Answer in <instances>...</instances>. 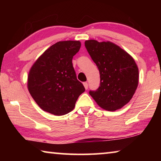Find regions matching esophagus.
Listing matches in <instances>:
<instances>
[{
	"mask_svg": "<svg viewBox=\"0 0 161 161\" xmlns=\"http://www.w3.org/2000/svg\"><path fill=\"white\" fill-rule=\"evenodd\" d=\"M83 84H84V88H85V89H88V83H87V82H84Z\"/></svg>",
	"mask_w": 161,
	"mask_h": 161,
	"instance_id": "34e87169",
	"label": "esophagus"
}]
</instances>
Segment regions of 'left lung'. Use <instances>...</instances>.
Segmentation results:
<instances>
[{
  "mask_svg": "<svg viewBox=\"0 0 161 161\" xmlns=\"http://www.w3.org/2000/svg\"><path fill=\"white\" fill-rule=\"evenodd\" d=\"M84 45L100 74V86L89 94L103 109L114 111L122 108L132 99L138 84L134 59L113 42L89 40Z\"/></svg>",
  "mask_w": 161,
  "mask_h": 161,
  "instance_id": "1",
  "label": "left lung"
}]
</instances>
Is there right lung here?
Masks as SVG:
<instances>
[{
  "label": "right lung",
  "instance_id": "obj_1",
  "mask_svg": "<svg viewBox=\"0 0 161 161\" xmlns=\"http://www.w3.org/2000/svg\"><path fill=\"white\" fill-rule=\"evenodd\" d=\"M80 41L58 42L46 50L32 65L28 77L30 94L43 111L62 116L72 111L84 86L72 64Z\"/></svg>",
  "mask_w": 161,
  "mask_h": 161
}]
</instances>
